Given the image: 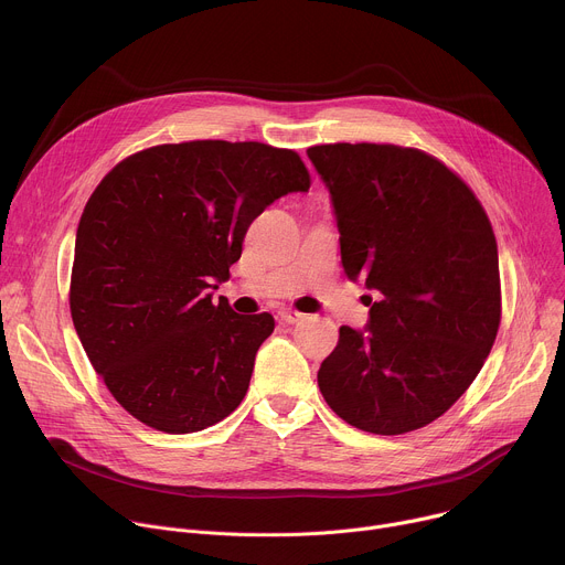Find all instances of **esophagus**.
Returning <instances> with one entry per match:
<instances>
[{
  "label": "esophagus",
  "instance_id": "1",
  "mask_svg": "<svg viewBox=\"0 0 565 565\" xmlns=\"http://www.w3.org/2000/svg\"><path fill=\"white\" fill-rule=\"evenodd\" d=\"M303 317H306V315L299 312V310H295V308H286V310L279 312V319L284 321V324H297V321H301Z\"/></svg>",
  "mask_w": 565,
  "mask_h": 565
}]
</instances>
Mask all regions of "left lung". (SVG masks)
<instances>
[{
    "label": "left lung",
    "instance_id": "1",
    "mask_svg": "<svg viewBox=\"0 0 565 565\" xmlns=\"http://www.w3.org/2000/svg\"><path fill=\"white\" fill-rule=\"evenodd\" d=\"M327 183L349 279L369 290L366 331L340 329L317 384L349 425L399 436L440 418L486 364L501 324L499 250L469 185L399 145L308 147Z\"/></svg>",
    "mask_w": 565,
    "mask_h": 565
}]
</instances>
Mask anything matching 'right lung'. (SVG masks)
<instances>
[{
	"instance_id": "obj_1",
	"label": "right lung",
	"mask_w": 565,
	"mask_h": 565,
	"mask_svg": "<svg viewBox=\"0 0 565 565\" xmlns=\"http://www.w3.org/2000/svg\"><path fill=\"white\" fill-rule=\"evenodd\" d=\"M292 149L190 140L127 156L79 216L71 317L89 362L142 425L192 434L244 399L270 312L212 301L250 223L279 196L306 192Z\"/></svg>"
}]
</instances>
